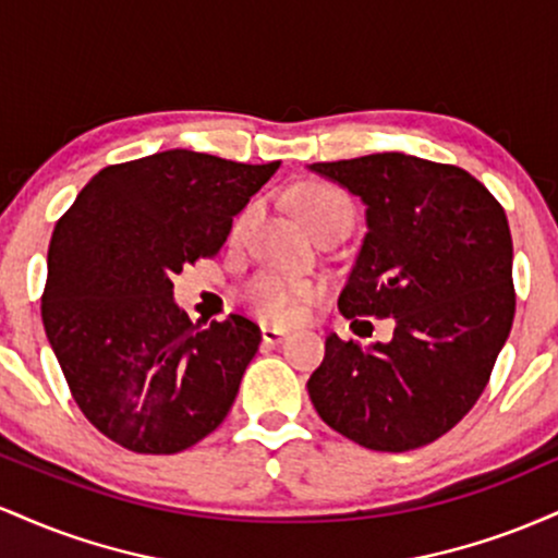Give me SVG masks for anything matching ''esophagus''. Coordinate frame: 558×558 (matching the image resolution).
Segmentation results:
<instances>
[{"label":"esophagus","mask_w":558,"mask_h":558,"mask_svg":"<svg viewBox=\"0 0 558 558\" xmlns=\"http://www.w3.org/2000/svg\"><path fill=\"white\" fill-rule=\"evenodd\" d=\"M286 338V330L270 328V325H262V341L265 343H280Z\"/></svg>","instance_id":"obj_1"}]
</instances>
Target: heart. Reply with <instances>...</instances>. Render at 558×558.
I'll use <instances>...</instances> for the list:
<instances>
[{"label": "heart", "instance_id": "obj_1", "mask_svg": "<svg viewBox=\"0 0 558 558\" xmlns=\"http://www.w3.org/2000/svg\"><path fill=\"white\" fill-rule=\"evenodd\" d=\"M291 204L306 228L319 233L330 226H349L354 222V202L343 189L332 183L310 181L291 191ZM254 217V204L243 207L233 217L230 241H241L248 222ZM323 293V286L310 278H288L280 272H259L243 288V301L259 319L272 325H291L304 315L306 304Z\"/></svg>", "mask_w": 558, "mask_h": 558}]
</instances>
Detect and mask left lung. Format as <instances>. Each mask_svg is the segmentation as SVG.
<instances>
[{
	"instance_id": "left-lung-1",
	"label": "left lung",
	"mask_w": 558,
	"mask_h": 558,
	"mask_svg": "<svg viewBox=\"0 0 558 558\" xmlns=\"http://www.w3.org/2000/svg\"><path fill=\"white\" fill-rule=\"evenodd\" d=\"M312 170L367 204L338 310L351 323L393 317L396 328L369 349L328 336L310 399L325 425L373 451L433 444L475 407L514 323L504 207L457 165L401 151Z\"/></svg>"
}]
</instances>
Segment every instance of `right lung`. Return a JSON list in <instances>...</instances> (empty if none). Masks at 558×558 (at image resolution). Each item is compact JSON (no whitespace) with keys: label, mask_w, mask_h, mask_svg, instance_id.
<instances>
[{"label":"right lung","mask_w":558,"mask_h":558,"mask_svg":"<svg viewBox=\"0 0 558 558\" xmlns=\"http://www.w3.org/2000/svg\"><path fill=\"white\" fill-rule=\"evenodd\" d=\"M278 168L159 151L96 172L57 220L44 330L83 417L112 444L178 453L228 417L262 332L241 315L198 328L172 278L217 257Z\"/></svg>","instance_id":"obj_1"}]
</instances>
